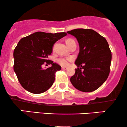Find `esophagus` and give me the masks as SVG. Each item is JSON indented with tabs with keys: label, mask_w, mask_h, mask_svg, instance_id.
I'll return each instance as SVG.
<instances>
[{
	"label": "esophagus",
	"mask_w": 127,
	"mask_h": 127,
	"mask_svg": "<svg viewBox=\"0 0 127 127\" xmlns=\"http://www.w3.org/2000/svg\"><path fill=\"white\" fill-rule=\"evenodd\" d=\"M67 69H68V68H65V67H62V69H63V70H66Z\"/></svg>",
	"instance_id": "obj_1"
}]
</instances>
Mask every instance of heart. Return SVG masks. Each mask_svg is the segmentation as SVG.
Listing matches in <instances>:
<instances>
[{"label":"heart","instance_id":"1","mask_svg":"<svg viewBox=\"0 0 127 127\" xmlns=\"http://www.w3.org/2000/svg\"><path fill=\"white\" fill-rule=\"evenodd\" d=\"M72 39H68L66 40V43L69 42L70 41H72ZM74 60L72 57H61L57 59V62L59 65L62 66H68L69 65V63Z\"/></svg>","mask_w":127,"mask_h":127}]
</instances>
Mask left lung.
<instances>
[{"label": "left lung", "instance_id": "obj_1", "mask_svg": "<svg viewBox=\"0 0 127 127\" xmlns=\"http://www.w3.org/2000/svg\"><path fill=\"white\" fill-rule=\"evenodd\" d=\"M67 33L76 37L80 46L75 62L78 68L70 81L78 90L93 92L105 83L109 74L112 54L108 41L91 29L77 28Z\"/></svg>", "mask_w": 127, "mask_h": 127}]
</instances>
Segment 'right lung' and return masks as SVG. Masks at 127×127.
I'll list each match as a JSON object with an SVG mask.
<instances>
[{
  "mask_svg": "<svg viewBox=\"0 0 127 127\" xmlns=\"http://www.w3.org/2000/svg\"><path fill=\"white\" fill-rule=\"evenodd\" d=\"M66 32L47 33L36 32L19 40L13 51V69L24 89L34 94L42 93L51 87L55 80V74L61 66L48 59L52 47ZM52 64L46 70L42 65Z\"/></svg>",
  "mask_w": 127,
  "mask_h": 127,
  "instance_id": "obj_1",
  "label": "right lung"
}]
</instances>
